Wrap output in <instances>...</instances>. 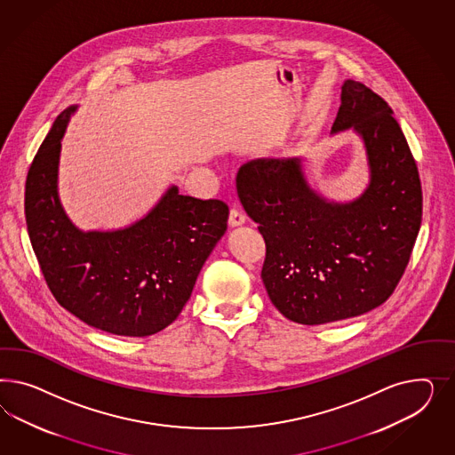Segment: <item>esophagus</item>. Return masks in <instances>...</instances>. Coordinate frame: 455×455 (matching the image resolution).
<instances>
[{
	"label": "esophagus",
	"mask_w": 455,
	"mask_h": 455,
	"mask_svg": "<svg viewBox=\"0 0 455 455\" xmlns=\"http://www.w3.org/2000/svg\"><path fill=\"white\" fill-rule=\"evenodd\" d=\"M245 223V215L242 212H238L236 208L230 210V215H228V225L230 227H242Z\"/></svg>",
	"instance_id": "obj_1"
}]
</instances>
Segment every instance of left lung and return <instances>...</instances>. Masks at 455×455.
<instances>
[{
	"instance_id": "left-lung-1",
	"label": "left lung",
	"mask_w": 455,
	"mask_h": 455,
	"mask_svg": "<svg viewBox=\"0 0 455 455\" xmlns=\"http://www.w3.org/2000/svg\"><path fill=\"white\" fill-rule=\"evenodd\" d=\"M340 100L331 135L352 130L367 155L369 183L357 198L323 196L300 156L240 168V202L267 248L263 285L278 312L303 325L357 317L386 302L422 221L419 172L392 108L354 80H345Z\"/></svg>"
}]
</instances>
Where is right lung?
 Masks as SVG:
<instances>
[{
    "instance_id": "right-lung-1",
    "label": "right lung",
    "mask_w": 455,
    "mask_h": 455,
    "mask_svg": "<svg viewBox=\"0 0 455 455\" xmlns=\"http://www.w3.org/2000/svg\"><path fill=\"white\" fill-rule=\"evenodd\" d=\"M78 105L56 116L29 166L25 215L31 245L58 303L98 331L148 337L164 331L192 295L196 276L227 232L220 200L172 185L152 210L116 230L78 228L58 192L61 140Z\"/></svg>"
}]
</instances>
